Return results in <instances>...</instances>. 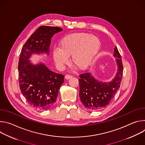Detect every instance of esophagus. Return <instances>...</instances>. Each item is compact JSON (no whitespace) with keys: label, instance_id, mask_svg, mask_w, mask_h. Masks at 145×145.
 Masks as SVG:
<instances>
[{"label":"esophagus","instance_id":"34e87169","mask_svg":"<svg viewBox=\"0 0 145 145\" xmlns=\"http://www.w3.org/2000/svg\"><path fill=\"white\" fill-rule=\"evenodd\" d=\"M65 77L66 79H69V78H71L72 77V76L69 75V74H67V75L65 76Z\"/></svg>","mask_w":145,"mask_h":145}]
</instances>
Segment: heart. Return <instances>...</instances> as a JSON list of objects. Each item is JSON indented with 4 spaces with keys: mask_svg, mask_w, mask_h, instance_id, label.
<instances>
[{
    "mask_svg": "<svg viewBox=\"0 0 145 145\" xmlns=\"http://www.w3.org/2000/svg\"><path fill=\"white\" fill-rule=\"evenodd\" d=\"M100 46L99 38L86 33L69 34L61 39L59 49H55L53 56L59 67L68 63L71 56L72 63L80 70L87 69L99 52Z\"/></svg>",
    "mask_w": 145,
    "mask_h": 145,
    "instance_id": "b5f03b06",
    "label": "heart"
}]
</instances>
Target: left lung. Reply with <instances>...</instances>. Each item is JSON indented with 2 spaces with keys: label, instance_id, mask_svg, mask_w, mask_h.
<instances>
[{
  "label": "left lung",
  "instance_id": "obj_1",
  "mask_svg": "<svg viewBox=\"0 0 145 145\" xmlns=\"http://www.w3.org/2000/svg\"><path fill=\"white\" fill-rule=\"evenodd\" d=\"M114 56L116 58L118 68L116 74L111 81H99L89 73L80 75L78 81L80 100L88 110L96 111L106 107L120 87L123 67L121 56L116 46Z\"/></svg>",
  "mask_w": 145,
  "mask_h": 145
}]
</instances>
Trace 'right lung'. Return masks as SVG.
Wrapping results in <instances>:
<instances>
[{"label":"right lung","instance_id":"1","mask_svg":"<svg viewBox=\"0 0 145 145\" xmlns=\"http://www.w3.org/2000/svg\"><path fill=\"white\" fill-rule=\"evenodd\" d=\"M63 30L58 27L40 26L24 45L18 63L20 89L29 104L38 110H48L54 104L64 76L51 71L44 64L33 65V53L49 54L51 38Z\"/></svg>","mask_w":145,"mask_h":145}]
</instances>
